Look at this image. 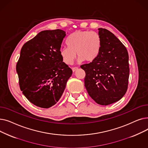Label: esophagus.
Listing matches in <instances>:
<instances>
[{
	"instance_id": "1",
	"label": "esophagus",
	"mask_w": 148,
	"mask_h": 148,
	"mask_svg": "<svg viewBox=\"0 0 148 148\" xmlns=\"http://www.w3.org/2000/svg\"><path fill=\"white\" fill-rule=\"evenodd\" d=\"M77 69H78V68H77V67H73V68H72V70H73V72L75 71Z\"/></svg>"
}]
</instances>
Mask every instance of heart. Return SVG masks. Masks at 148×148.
I'll return each mask as SVG.
<instances>
[{"mask_svg":"<svg viewBox=\"0 0 148 148\" xmlns=\"http://www.w3.org/2000/svg\"><path fill=\"white\" fill-rule=\"evenodd\" d=\"M68 46L60 50L62 60L67 65L73 64L77 55L79 60L91 62L95 60L101 51L103 40L94 31L77 30L66 39Z\"/></svg>","mask_w":148,"mask_h":148,"instance_id":"heart-1","label":"heart"}]
</instances>
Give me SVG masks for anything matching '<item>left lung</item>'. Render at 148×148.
Segmentation results:
<instances>
[{
  "mask_svg": "<svg viewBox=\"0 0 148 148\" xmlns=\"http://www.w3.org/2000/svg\"><path fill=\"white\" fill-rule=\"evenodd\" d=\"M103 40L98 58L80 66L86 73L84 86L89 96L100 105L120 100L128 89V53L124 45L109 30L99 28Z\"/></svg>",
  "mask_w": 148,
  "mask_h": 148,
  "instance_id": "left-lung-1",
  "label": "left lung"
}]
</instances>
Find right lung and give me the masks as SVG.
<instances>
[{
    "label": "right lung",
    "mask_w": 148,
    "mask_h": 148,
    "mask_svg": "<svg viewBox=\"0 0 148 148\" xmlns=\"http://www.w3.org/2000/svg\"><path fill=\"white\" fill-rule=\"evenodd\" d=\"M64 30H43L26 42L16 65L23 95L33 104L48 108L60 98L73 71L60 54Z\"/></svg>",
    "instance_id": "add662e5"
}]
</instances>
